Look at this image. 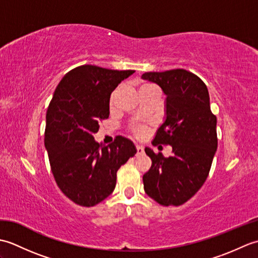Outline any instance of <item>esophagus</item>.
I'll list each match as a JSON object with an SVG mask.
<instances>
[{
  "instance_id": "esophagus-1",
  "label": "esophagus",
  "mask_w": 258,
  "mask_h": 258,
  "mask_svg": "<svg viewBox=\"0 0 258 258\" xmlns=\"http://www.w3.org/2000/svg\"><path fill=\"white\" fill-rule=\"evenodd\" d=\"M144 153V149L140 145H136V155H142Z\"/></svg>"
}]
</instances>
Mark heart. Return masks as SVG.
<instances>
[{
	"label": "heart",
	"instance_id": "1",
	"mask_svg": "<svg viewBox=\"0 0 258 258\" xmlns=\"http://www.w3.org/2000/svg\"><path fill=\"white\" fill-rule=\"evenodd\" d=\"M154 87H157V86L154 85V84H152V83H143V84H141L139 91H145V90L154 89ZM118 91H119V89L114 90L113 93L111 94V97H109V106H111V107L114 106L115 98H116ZM146 132H147V130H146L145 126H134V127L132 128V133L136 136V138H139V139L144 138V136L146 135Z\"/></svg>",
	"mask_w": 258,
	"mask_h": 258
}]
</instances>
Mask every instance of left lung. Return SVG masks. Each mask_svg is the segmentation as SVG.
Here are the masks:
<instances>
[{
	"label": "left lung",
	"mask_w": 258,
	"mask_h": 258,
	"mask_svg": "<svg viewBox=\"0 0 258 258\" xmlns=\"http://www.w3.org/2000/svg\"><path fill=\"white\" fill-rule=\"evenodd\" d=\"M142 78L166 94V119L153 144L173 149L168 157L145 149L152 160L143 175L145 193L163 206L183 205L205 183L217 150L216 116L208 90L199 76L183 69L147 72Z\"/></svg>",
	"instance_id": "8db88e82"
}]
</instances>
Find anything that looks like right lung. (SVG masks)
Segmentation results:
<instances>
[{
    "instance_id": "add662e5",
    "label": "right lung",
    "mask_w": 258,
    "mask_h": 258,
    "mask_svg": "<svg viewBox=\"0 0 258 258\" xmlns=\"http://www.w3.org/2000/svg\"><path fill=\"white\" fill-rule=\"evenodd\" d=\"M133 73L81 65L65 74L47 107L44 143L51 171L58 188L80 206H95L111 195L118 168L136 154L122 136L107 146L93 136L108 118L111 93Z\"/></svg>"
}]
</instances>
